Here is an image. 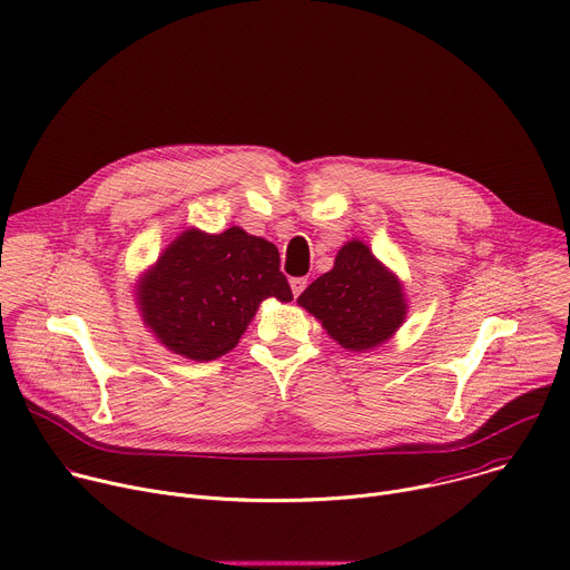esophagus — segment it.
<instances>
[{
  "mask_svg": "<svg viewBox=\"0 0 570 570\" xmlns=\"http://www.w3.org/2000/svg\"><path fill=\"white\" fill-rule=\"evenodd\" d=\"M304 288H306V277H293L291 279V291H293L295 297H299Z\"/></svg>",
  "mask_w": 570,
  "mask_h": 570,
  "instance_id": "obj_1",
  "label": "esophagus"
}]
</instances>
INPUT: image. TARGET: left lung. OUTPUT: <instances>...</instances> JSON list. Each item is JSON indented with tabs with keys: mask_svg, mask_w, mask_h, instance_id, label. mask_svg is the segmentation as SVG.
<instances>
[{
	"mask_svg": "<svg viewBox=\"0 0 570 570\" xmlns=\"http://www.w3.org/2000/svg\"><path fill=\"white\" fill-rule=\"evenodd\" d=\"M297 302L347 350L384 343L406 314L402 286L361 240L343 245L334 268L308 284Z\"/></svg>",
	"mask_w": 570,
	"mask_h": 570,
	"instance_id": "1",
	"label": "left lung"
}]
</instances>
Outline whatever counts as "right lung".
I'll return each instance as SVG.
<instances>
[{
	"label": "right lung",
	"instance_id": "add662e5",
	"mask_svg": "<svg viewBox=\"0 0 570 570\" xmlns=\"http://www.w3.org/2000/svg\"><path fill=\"white\" fill-rule=\"evenodd\" d=\"M145 325L164 345L195 361L227 354L266 297L291 302L279 249L232 227L184 232L140 282Z\"/></svg>",
	"mask_w": 570,
	"mask_h": 570
}]
</instances>
